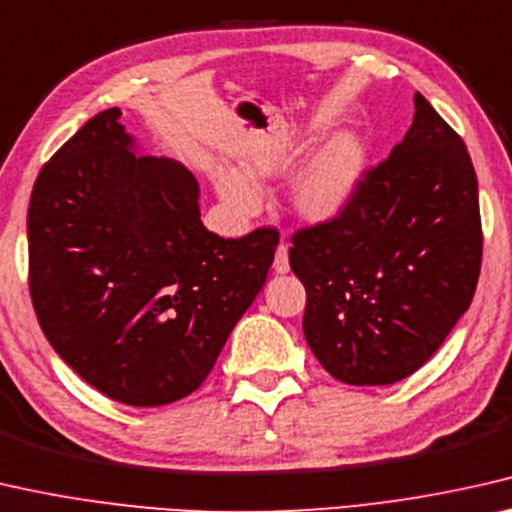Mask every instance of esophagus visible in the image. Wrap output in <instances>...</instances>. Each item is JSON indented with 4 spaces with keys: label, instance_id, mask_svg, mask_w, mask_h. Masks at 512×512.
<instances>
[{
    "label": "esophagus",
    "instance_id": "obj_1",
    "mask_svg": "<svg viewBox=\"0 0 512 512\" xmlns=\"http://www.w3.org/2000/svg\"><path fill=\"white\" fill-rule=\"evenodd\" d=\"M273 269H276V273H287L289 271V253H287L285 243H280L278 250H276V259H273Z\"/></svg>",
    "mask_w": 512,
    "mask_h": 512
}]
</instances>
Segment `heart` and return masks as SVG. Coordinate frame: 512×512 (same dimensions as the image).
I'll list each match as a JSON object with an SVG mask.
<instances>
[{
	"instance_id": "b5f03b06",
	"label": "heart",
	"mask_w": 512,
	"mask_h": 512,
	"mask_svg": "<svg viewBox=\"0 0 512 512\" xmlns=\"http://www.w3.org/2000/svg\"><path fill=\"white\" fill-rule=\"evenodd\" d=\"M292 156L282 149H271L257 154L248 165L251 179L273 177V174L285 172ZM365 167V147L361 137L352 133H342L333 137L329 144L319 149V154L310 160L305 172L294 186V207L303 218L331 220L347 207L352 200L354 190L361 181ZM213 183L227 207L239 216H253L259 209V190L246 174L230 170V167H218L213 172Z\"/></svg>"
}]
</instances>
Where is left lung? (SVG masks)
I'll return each mask as SVG.
<instances>
[{
	"instance_id": "left-lung-1",
	"label": "left lung",
	"mask_w": 512,
	"mask_h": 512,
	"mask_svg": "<svg viewBox=\"0 0 512 512\" xmlns=\"http://www.w3.org/2000/svg\"><path fill=\"white\" fill-rule=\"evenodd\" d=\"M391 156L338 216L294 232L305 340L331 377L395 384L441 347L474 299L483 230L469 151L421 94Z\"/></svg>"
}]
</instances>
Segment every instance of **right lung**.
I'll use <instances>...</instances> for the list:
<instances>
[{
  "label": "right lung",
  "instance_id": "add662e5",
  "mask_svg": "<svg viewBox=\"0 0 512 512\" xmlns=\"http://www.w3.org/2000/svg\"><path fill=\"white\" fill-rule=\"evenodd\" d=\"M119 114L89 119L38 172L29 294L52 349L87 384L160 407L207 379L264 287L280 234L209 232L193 174L133 154Z\"/></svg>",
  "mask_w": 512,
  "mask_h": 512
}]
</instances>
